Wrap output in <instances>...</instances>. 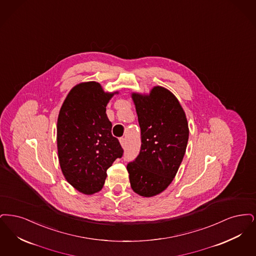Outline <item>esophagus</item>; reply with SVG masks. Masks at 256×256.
I'll return each instance as SVG.
<instances>
[{
    "mask_svg": "<svg viewBox=\"0 0 256 256\" xmlns=\"http://www.w3.org/2000/svg\"><path fill=\"white\" fill-rule=\"evenodd\" d=\"M120 144L122 145L123 148L127 144V140H126V138H120Z\"/></svg>",
    "mask_w": 256,
    "mask_h": 256,
    "instance_id": "esophagus-1",
    "label": "esophagus"
}]
</instances>
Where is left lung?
I'll return each instance as SVG.
<instances>
[{
    "instance_id": "8db88e82",
    "label": "left lung",
    "mask_w": 256,
    "mask_h": 256,
    "mask_svg": "<svg viewBox=\"0 0 256 256\" xmlns=\"http://www.w3.org/2000/svg\"><path fill=\"white\" fill-rule=\"evenodd\" d=\"M142 146L140 154L127 164L131 188L144 197L162 192L175 178L186 154L188 124L176 96L162 87L149 96L132 94Z\"/></svg>"
}]
</instances>
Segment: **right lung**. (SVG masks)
<instances>
[{
	"label": "right lung",
	"instance_id": "right-lung-1",
	"mask_svg": "<svg viewBox=\"0 0 256 256\" xmlns=\"http://www.w3.org/2000/svg\"><path fill=\"white\" fill-rule=\"evenodd\" d=\"M114 94L100 83L78 84L68 92L58 116L57 148L63 175L84 194L102 188L107 169L123 155L118 140L112 134L106 106Z\"/></svg>",
	"mask_w": 256,
	"mask_h": 256
}]
</instances>
